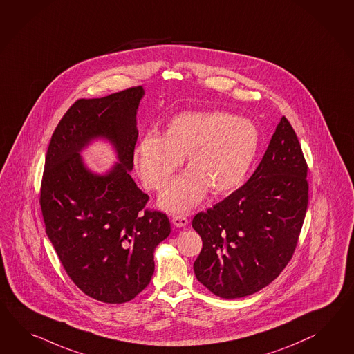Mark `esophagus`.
Instances as JSON below:
<instances>
[{
	"label": "esophagus",
	"instance_id": "esophagus-1",
	"mask_svg": "<svg viewBox=\"0 0 354 354\" xmlns=\"http://www.w3.org/2000/svg\"><path fill=\"white\" fill-rule=\"evenodd\" d=\"M171 221H173V224L175 225L176 227H184V226L188 225V218L183 215L174 216Z\"/></svg>",
	"mask_w": 354,
	"mask_h": 354
}]
</instances>
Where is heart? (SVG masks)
<instances>
[{
    "label": "heart",
    "instance_id": "obj_1",
    "mask_svg": "<svg viewBox=\"0 0 354 354\" xmlns=\"http://www.w3.org/2000/svg\"><path fill=\"white\" fill-rule=\"evenodd\" d=\"M259 146L257 127L220 111L174 116L162 134L146 133L134 149V164L149 189H164L187 156L188 171L165 190L160 206L173 212L198 205L208 189L224 196L245 179Z\"/></svg>",
    "mask_w": 354,
    "mask_h": 354
}]
</instances>
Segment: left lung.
Instances as JSON below:
<instances>
[{
    "label": "left lung",
    "mask_w": 354,
    "mask_h": 354,
    "mask_svg": "<svg viewBox=\"0 0 354 354\" xmlns=\"http://www.w3.org/2000/svg\"><path fill=\"white\" fill-rule=\"evenodd\" d=\"M307 164L283 116L256 171L192 226L203 247L193 268L199 283L225 299L256 293L292 259L308 205Z\"/></svg>",
    "instance_id": "8db88e82"
}]
</instances>
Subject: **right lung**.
Returning a JSON list of instances; mask_svg holds the SVG:
<instances>
[{"mask_svg": "<svg viewBox=\"0 0 354 354\" xmlns=\"http://www.w3.org/2000/svg\"><path fill=\"white\" fill-rule=\"evenodd\" d=\"M143 86L82 98L52 134L41 184L46 233L66 274L104 303L137 297L155 271L156 247L171 232L167 216L145 209L148 196L131 179ZM109 140L119 163L104 176L86 169L80 152Z\"/></svg>", "mask_w": 354, "mask_h": 354, "instance_id": "obj_1", "label": "right lung"}]
</instances>
